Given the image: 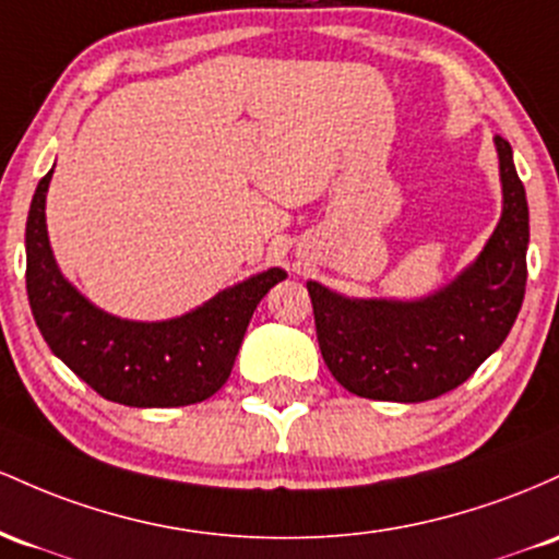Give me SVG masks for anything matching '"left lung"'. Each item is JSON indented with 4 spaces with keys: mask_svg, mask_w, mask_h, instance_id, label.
Instances as JSON below:
<instances>
[{
    "mask_svg": "<svg viewBox=\"0 0 559 559\" xmlns=\"http://www.w3.org/2000/svg\"><path fill=\"white\" fill-rule=\"evenodd\" d=\"M504 211L478 261L436 296L350 300L309 282L313 324L332 378L361 399H438L462 385L515 324L528 280V200L510 142L497 136Z\"/></svg>",
    "mask_w": 559,
    "mask_h": 559,
    "instance_id": "obj_1",
    "label": "left lung"
}]
</instances>
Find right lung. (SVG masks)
<instances>
[{"instance_id":"obj_1","label":"right lung","mask_w":559,"mask_h":559,"mask_svg":"<svg viewBox=\"0 0 559 559\" xmlns=\"http://www.w3.org/2000/svg\"><path fill=\"white\" fill-rule=\"evenodd\" d=\"M41 177L26 224V290L44 341L99 396L123 406H190L229 378L259 300L287 277L255 274L171 322H127L94 309L52 259Z\"/></svg>"}]
</instances>
